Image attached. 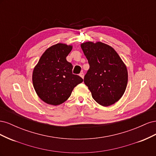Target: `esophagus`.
<instances>
[{
  "instance_id": "34e87169",
  "label": "esophagus",
  "mask_w": 156,
  "mask_h": 156,
  "mask_svg": "<svg viewBox=\"0 0 156 156\" xmlns=\"http://www.w3.org/2000/svg\"><path fill=\"white\" fill-rule=\"evenodd\" d=\"M79 75H80V76H81V77L82 78H84V73H83V72H81V73H80Z\"/></svg>"
}]
</instances>
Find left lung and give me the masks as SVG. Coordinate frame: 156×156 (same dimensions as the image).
Here are the masks:
<instances>
[{
	"mask_svg": "<svg viewBox=\"0 0 156 156\" xmlns=\"http://www.w3.org/2000/svg\"><path fill=\"white\" fill-rule=\"evenodd\" d=\"M81 46L90 65L84 84L99 104H114L123 96L127 87L128 75L125 64L114 49L107 44L88 41Z\"/></svg>",
	"mask_w": 156,
	"mask_h": 156,
	"instance_id": "obj_1",
	"label": "left lung"
}]
</instances>
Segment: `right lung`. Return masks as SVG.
<instances>
[{
  "mask_svg": "<svg viewBox=\"0 0 156 156\" xmlns=\"http://www.w3.org/2000/svg\"><path fill=\"white\" fill-rule=\"evenodd\" d=\"M72 46L58 44L42 55L32 74L33 86L44 102L58 105L66 101L73 88L83 79L73 74V66L66 56Z\"/></svg>",
  "mask_w": 156,
  "mask_h": 156,
  "instance_id": "right-lung-1",
  "label": "right lung"
}]
</instances>
